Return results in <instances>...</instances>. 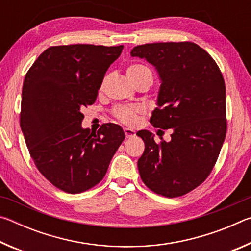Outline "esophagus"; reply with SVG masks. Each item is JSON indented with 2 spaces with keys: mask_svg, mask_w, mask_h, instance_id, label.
I'll return each instance as SVG.
<instances>
[{
  "mask_svg": "<svg viewBox=\"0 0 251 251\" xmlns=\"http://www.w3.org/2000/svg\"><path fill=\"white\" fill-rule=\"evenodd\" d=\"M124 133H125L126 138H131V137H134V136L136 135L135 130L131 129V128H124Z\"/></svg>",
  "mask_w": 251,
  "mask_h": 251,
  "instance_id": "34e87169",
  "label": "esophagus"
}]
</instances>
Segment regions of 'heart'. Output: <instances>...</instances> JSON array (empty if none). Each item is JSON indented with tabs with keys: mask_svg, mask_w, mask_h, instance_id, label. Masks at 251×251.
Wrapping results in <instances>:
<instances>
[{
	"mask_svg": "<svg viewBox=\"0 0 251 251\" xmlns=\"http://www.w3.org/2000/svg\"><path fill=\"white\" fill-rule=\"evenodd\" d=\"M146 74H151L148 67L142 64H131L126 70V75L130 82L137 79ZM144 113L143 107L138 105H123L114 109V114L122 123L126 125H136L139 121V116Z\"/></svg>",
	"mask_w": 251,
	"mask_h": 251,
	"instance_id": "1",
	"label": "heart"
}]
</instances>
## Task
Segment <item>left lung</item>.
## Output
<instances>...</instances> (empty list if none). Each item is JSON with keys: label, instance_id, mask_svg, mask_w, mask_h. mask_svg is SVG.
I'll use <instances>...</instances> for the list:
<instances>
[{"label": "left lung", "instance_id": "obj_1", "mask_svg": "<svg viewBox=\"0 0 251 251\" xmlns=\"http://www.w3.org/2000/svg\"><path fill=\"white\" fill-rule=\"evenodd\" d=\"M133 57L155 67L160 79L151 123L173 128L172 139L157 144L150 130L137 136L145 151L137 161L142 180L165 197L196 188L209 175L226 137V87L218 65L192 42L138 45Z\"/></svg>", "mask_w": 251, "mask_h": 251}]
</instances>
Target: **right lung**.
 <instances>
[{
    "label": "right lung",
    "mask_w": 251,
    "mask_h": 251,
    "mask_svg": "<svg viewBox=\"0 0 251 251\" xmlns=\"http://www.w3.org/2000/svg\"><path fill=\"white\" fill-rule=\"evenodd\" d=\"M124 46H52L25 75L21 129L29 155L46 179L77 194L103 179L125 133L108 123L83 128L82 108L95 103L106 71Z\"/></svg>",
    "instance_id": "1"
}]
</instances>
